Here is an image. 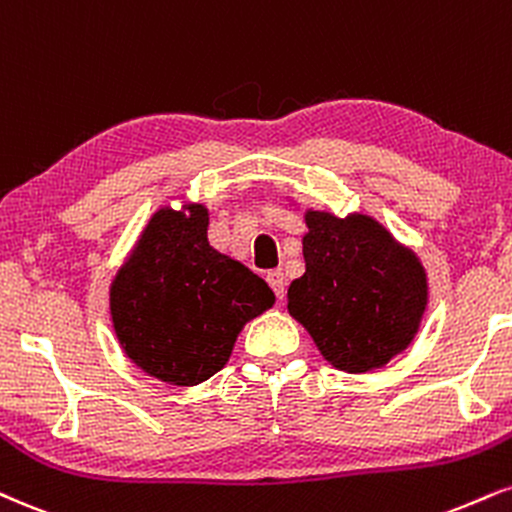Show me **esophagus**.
<instances>
[{
  "label": "esophagus",
  "mask_w": 512,
  "mask_h": 512,
  "mask_svg": "<svg viewBox=\"0 0 512 512\" xmlns=\"http://www.w3.org/2000/svg\"><path fill=\"white\" fill-rule=\"evenodd\" d=\"M267 283L272 286L276 300H283V295H286V279H283V274L279 272V269L267 272Z\"/></svg>",
  "instance_id": "esophagus-1"
}]
</instances>
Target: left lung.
Returning a JSON list of instances; mask_svg holds the SVG:
<instances>
[{"mask_svg": "<svg viewBox=\"0 0 512 512\" xmlns=\"http://www.w3.org/2000/svg\"><path fill=\"white\" fill-rule=\"evenodd\" d=\"M305 274L288 312L336 369L365 374L403 353L427 310V274L412 250L367 214L305 212Z\"/></svg>", "mask_w": 512, "mask_h": 512, "instance_id": "left-lung-1", "label": "left lung"}]
</instances>
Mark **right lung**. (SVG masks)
<instances>
[{
	"mask_svg": "<svg viewBox=\"0 0 512 512\" xmlns=\"http://www.w3.org/2000/svg\"><path fill=\"white\" fill-rule=\"evenodd\" d=\"M207 226L200 202L157 209L109 288L123 353L174 386L214 377L243 326L274 305L260 276L209 245Z\"/></svg>",
	"mask_w": 512,
	"mask_h": 512,
	"instance_id": "1",
	"label": "right lung"
}]
</instances>
